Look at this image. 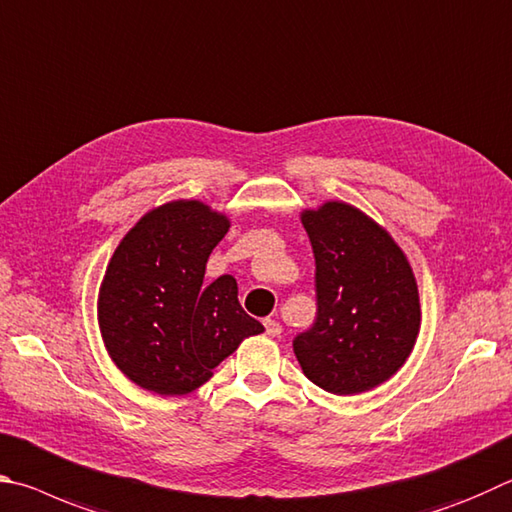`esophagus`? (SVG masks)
Masks as SVG:
<instances>
[{"mask_svg": "<svg viewBox=\"0 0 512 512\" xmlns=\"http://www.w3.org/2000/svg\"><path fill=\"white\" fill-rule=\"evenodd\" d=\"M263 324H265V330H267V335H270V337H279V335L283 333V328H281L279 321H274V319H265Z\"/></svg>", "mask_w": 512, "mask_h": 512, "instance_id": "1", "label": "esophagus"}]
</instances>
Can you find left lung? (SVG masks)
Wrapping results in <instances>:
<instances>
[{"label": "left lung", "instance_id": "left-lung-1", "mask_svg": "<svg viewBox=\"0 0 512 512\" xmlns=\"http://www.w3.org/2000/svg\"><path fill=\"white\" fill-rule=\"evenodd\" d=\"M301 224L317 265V321L294 339V355L306 378L328 393L371 391L414 351V270L391 233L353 204L328 200L303 209Z\"/></svg>", "mask_w": 512, "mask_h": 512}]
</instances>
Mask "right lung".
<instances>
[{
  "label": "right lung",
  "mask_w": 512,
  "mask_h": 512,
  "mask_svg": "<svg viewBox=\"0 0 512 512\" xmlns=\"http://www.w3.org/2000/svg\"><path fill=\"white\" fill-rule=\"evenodd\" d=\"M231 222L200 200H173L143 213L107 263L98 328L125 378L159 396H186L263 324L238 301L224 274L204 285L206 261Z\"/></svg>",
  "instance_id": "right-lung-1"
}]
</instances>
